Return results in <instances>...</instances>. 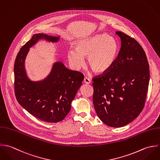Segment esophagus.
I'll return each instance as SVG.
<instances>
[{
	"label": "esophagus",
	"instance_id": "34e87169",
	"mask_svg": "<svg viewBox=\"0 0 160 160\" xmlns=\"http://www.w3.org/2000/svg\"><path fill=\"white\" fill-rule=\"evenodd\" d=\"M83 81H84V83H85L86 84H90L91 83V80L89 79L88 77H85Z\"/></svg>",
	"mask_w": 160,
	"mask_h": 160
}]
</instances>
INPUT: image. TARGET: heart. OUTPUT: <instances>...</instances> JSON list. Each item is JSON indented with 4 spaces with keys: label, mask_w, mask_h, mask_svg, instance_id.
I'll use <instances>...</instances> for the list:
<instances>
[{
    "label": "heart",
    "mask_w": 160,
    "mask_h": 160,
    "mask_svg": "<svg viewBox=\"0 0 160 160\" xmlns=\"http://www.w3.org/2000/svg\"><path fill=\"white\" fill-rule=\"evenodd\" d=\"M74 49L66 53L70 64L78 70L85 65L84 58H88V66L95 73L99 75L106 73L111 69L119 51L118 41L103 33L77 41Z\"/></svg>",
    "instance_id": "b5f03b06"
}]
</instances>
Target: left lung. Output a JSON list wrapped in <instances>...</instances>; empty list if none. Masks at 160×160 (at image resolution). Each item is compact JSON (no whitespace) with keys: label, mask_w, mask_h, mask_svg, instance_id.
<instances>
[{"label":"left lung","mask_w":160,"mask_h":160,"mask_svg":"<svg viewBox=\"0 0 160 160\" xmlns=\"http://www.w3.org/2000/svg\"><path fill=\"white\" fill-rule=\"evenodd\" d=\"M116 33L121 38V49L111 69L93 77V102L102 122L121 128L133 121L143 109L150 71L141 45L124 32Z\"/></svg>","instance_id":"left-lung-1"}]
</instances>
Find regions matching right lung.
<instances>
[{"mask_svg": "<svg viewBox=\"0 0 160 160\" xmlns=\"http://www.w3.org/2000/svg\"><path fill=\"white\" fill-rule=\"evenodd\" d=\"M59 38L43 33L33 34L20 49L14 64L15 94L18 103L38 119L54 123L62 121L70 112L84 75L56 62L46 78L33 82L27 76L25 61L30 48L39 40L57 42Z\"/></svg>", "mask_w": 160, "mask_h": 160, "instance_id": "obj_1", "label": "right lung"}]
</instances>
